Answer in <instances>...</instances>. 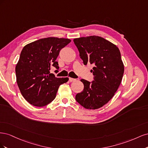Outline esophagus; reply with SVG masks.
Listing matches in <instances>:
<instances>
[{"mask_svg": "<svg viewBox=\"0 0 148 148\" xmlns=\"http://www.w3.org/2000/svg\"><path fill=\"white\" fill-rule=\"evenodd\" d=\"M75 80H76V79H75V78H69V82H75Z\"/></svg>", "mask_w": 148, "mask_h": 148, "instance_id": "obj_1", "label": "esophagus"}]
</instances>
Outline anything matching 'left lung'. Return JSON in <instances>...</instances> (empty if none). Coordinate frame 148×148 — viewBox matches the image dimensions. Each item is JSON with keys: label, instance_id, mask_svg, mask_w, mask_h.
I'll return each mask as SVG.
<instances>
[{"label": "left lung", "instance_id": "left-lung-1", "mask_svg": "<svg viewBox=\"0 0 148 148\" xmlns=\"http://www.w3.org/2000/svg\"><path fill=\"white\" fill-rule=\"evenodd\" d=\"M84 65L94 64V81L83 79V91L75 99L87 109H97L106 104L114 96L124 73V65L119 48L97 36L73 39Z\"/></svg>", "mask_w": 148, "mask_h": 148}]
</instances>
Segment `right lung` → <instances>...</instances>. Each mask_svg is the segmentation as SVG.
I'll return each mask as SVG.
<instances>
[{"label": "right lung", "mask_w": 148, "mask_h": 148, "mask_svg": "<svg viewBox=\"0 0 148 148\" xmlns=\"http://www.w3.org/2000/svg\"><path fill=\"white\" fill-rule=\"evenodd\" d=\"M70 42L69 39L49 37L28 44L22 49L15 67L16 83L22 96L31 105L49 104L60 85L68 82V78H56L50 70L52 65L59 69L57 58Z\"/></svg>", "instance_id": "1"}]
</instances>
